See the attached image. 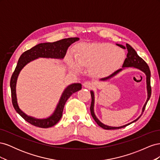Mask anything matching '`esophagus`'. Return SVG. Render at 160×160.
<instances>
[{
	"mask_svg": "<svg viewBox=\"0 0 160 160\" xmlns=\"http://www.w3.org/2000/svg\"><path fill=\"white\" fill-rule=\"evenodd\" d=\"M83 86L86 88H88V89H91L92 88H93V84L91 83L90 81H85L83 83Z\"/></svg>",
	"mask_w": 160,
	"mask_h": 160,
	"instance_id": "1",
	"label": "esophagus"
}]
</instances>
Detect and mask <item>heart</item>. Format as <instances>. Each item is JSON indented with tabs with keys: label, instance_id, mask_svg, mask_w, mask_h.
<instances>
[{
	"label": "heart",
	"instance_id": "obj_1",
	"mask_svg": "<svg viewBox=\"0 0 160 160\" xmlns=\"http://www.w3.org/2000/svg\"><path fill=\"white\" fill-rule=\"evenodd\" d=\"M124 58L123 50L108 43H82L77 48V61L70 56L67 62L72 69L91 67L94 72L105 74L117 69Z\"/></svg>",
	"mask_w": 160,
	"mask_h": 160
}]
</instances>
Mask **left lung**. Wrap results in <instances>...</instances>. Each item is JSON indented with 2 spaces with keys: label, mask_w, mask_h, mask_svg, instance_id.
Listing matches in <instances>:
<instances>
[{
  "label": "left lung",
  "mask_w": 160,
  "mask_h": 160,
  "mask_svg": "<svg viewBox=\"0 0 160 160\" xmlns=\"http://www.w3.org/2000/svg\"><path fill=\"white\" fill-rule=\"evenodd\" d=\"M117 45H118L119 47H120L121 48H122V49H128V54H127V58L125 59L124 62L123 64V69H124L125 67H135V68H137L139 69V70L142 71L143 72H145V74L146 75V82H147V90H148V99L146 103L144 104L143 109H142V113L141 114V115L139 116L138 118H137L135 120H134L133 122H131L127 125H123V126H121V127H111V126H108V125H105L103 123H101L100 121L97 118V117L95 116V113H94V101H95V98H94V93L93 91H91V107H90V111H91V114L92 115V117L94 119V120L95 121V122L98 123V125L99 126H100L101 128H102L105 129H121V128H123L126 127L127 125L132 123L135 122H136L137 120H138L140 117H141L142 115L143 114V111L145 110V108H146V106L147 105L148 101H149L150 97H151V94H152V88H151V85H150V77H151V72H150V70H149V67L148 65V64L146 63V62L142 58L140 57L138 55L137 52L135 51V49L133 48H132V47H131L129 44H126V47H124L122 45H119L117 44ZM123 69H120L118 71H116L115 72H114L113 74H111V75H109V77H105L103 79H101V80L102 81H106L108 80L111 77H113V76H115L116 74H118L119 72H120L122 71Z\"/></svg>",
  "instance_id": "left-lung-1"
}]
</instances>
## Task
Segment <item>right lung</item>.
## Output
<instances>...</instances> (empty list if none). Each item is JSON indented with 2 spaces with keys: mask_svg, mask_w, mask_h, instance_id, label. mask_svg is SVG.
I'll return each instance as SVG.
<instances>
[{
  "mask_svg": "<svg viewBox=\"0 0 160 160\" xmlns=\"http://www.w3.org/2000/svg\"><path fill=\"white\" fill-rule=\"evenodd\" d=\"M79 40V38L71 37L63 38V39L53 42L40 43V44L33 47L31 49L24 52L19 58L16 68L12 75L10 82L12 103L17 112L28 123H31L34 126L41 128H48L53 126V125H55L59 122V121L62 117V111H63L66 101L72 93L81 89V84L73 83L67 87L63 91V93H62L59 102L58 103L54 113L49 118L42 119H36L32 117H30V116L22 112L18 105L16 94V84L19 72L27 63L31 61L37 59L38 57L63 59L66 55L68 47L72 43Z\"/></svg>",
  "mask_w": 160,
  "mask_h": 160,
  "instance_id": "1",
  "label": "right lung"
}]
</instances>
